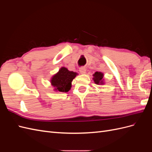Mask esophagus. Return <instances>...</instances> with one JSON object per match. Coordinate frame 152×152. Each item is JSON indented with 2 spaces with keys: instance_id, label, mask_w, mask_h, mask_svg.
Here are the masks:
<instances>
[{
  "instance_id": "34e87169",
  "label": "esophagus",
  "mask_w": 152,
  "mask_h": 152,
  "mask_svg": "<svg viewBox=\"0 0 152 152\" xmlns=\"http://www.w3.org/2000/svg\"><path fill=\"white\" fill-rule=\"evenodd\" d=\"M79 72H80V73H82V74H85L86 72V69L85 67H81L79 69Z\"/></svg>"
}]
</instances>
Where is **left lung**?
<instances>
[{
    "mask_svg": "<svg viewBox=\"0 0 152 152\" xmlns=\"http://www.w3.org/2000/svg\"><path fill=\"white\" fill-rule=\"evenodd\" d=\"M93 80H94V83L98 85H104V74L103 73L101 72H96L93 75Z\"/></svg>",
    "mask_w": 152,
    "mask_h": 152,
    "instance_id": "obj_1",
    "label": "left lung"
}]
</instances>
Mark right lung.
Masks as SVG:
<instances>
[{
	"instance_id": "obj_1",
	"label": "right lung",
	"mask_w": 152,
	"mask_h": 152,
	"mask_svg": "<svg viewBox=\"0 0 152 152\" xmlns=\"http://www.w3.org/2000/svg\"><path fill=\"white\" fill-rule=\"evenodd\" d=\"M78 73L69 71L65 67H61L59 71L50 78V84L54 91L61 93H67L72 87V82Z\"/></svg>"
}]
</instances>
